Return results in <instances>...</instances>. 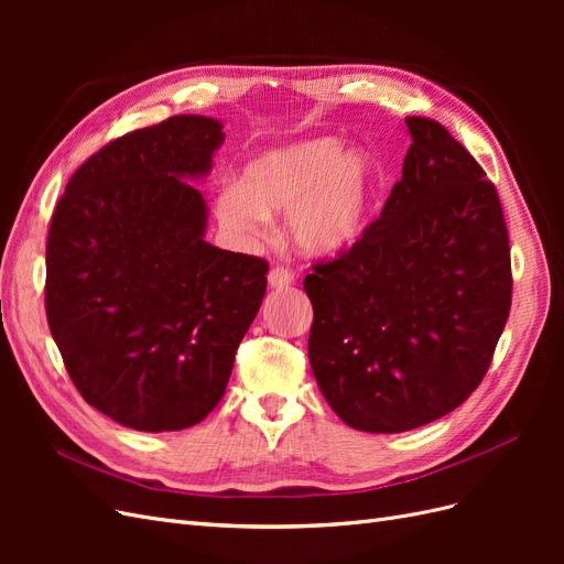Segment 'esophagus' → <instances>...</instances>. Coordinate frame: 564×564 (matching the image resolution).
Returning <instances> with one entry per match:
<instances>
[{
    "mask_svg": "<svg viewBox=\"0 0 564 564\" xmlns=\"http://www.w3.org/2000/svg\"><path fill=\"white\" fill-rule=\"evenodd\" d=\"M268 282L272 289H286L294 284V272L284 265H278L268 272Z\"/></svg>",
    "mask_w": 564,
    "mask_h": 564,
    "instance_id": "1",
    "label": "esophagus"
}]
</instances>
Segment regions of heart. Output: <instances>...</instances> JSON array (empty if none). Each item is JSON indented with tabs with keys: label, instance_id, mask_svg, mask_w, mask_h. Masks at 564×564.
Returning a JSON list of instances; mask_svg holds the SVG:
<instances>
[{
	"label": "heart",
	"instance_id": "obj_1",
	"mask_svg": "<svg viewBox=\"0 0 564 564\" xmlns=\"http://www.w3.org/2000/svg\"><path fill=\"white\" fill-rule=\"evenodd\" d=\"M377 187V164L365 150L317 135L256 155L240 185L220 191L216 209L240 235H256L268 216L286 212L284 228L296 251L332 259L360 240Z\"/></svg>",
	"mask_w": 564,
	"mask_h": 564
}]
</instances>
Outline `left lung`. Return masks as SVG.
Wrapping results in <instances>:
<instances>
[{"label": "left lung", "instance_id": "8db88e82", "mask_svg": "<svg viewBox=\"0 0 564 564\" xmlns=\"http://www.w3.org/2000/svg\"><path fill=\"white\" fill-rule=\"evenodd\" d=\"M404 122L412 145L381 216L303 280L315 381L365 433L412 431L464 404L513 294L497 187L435 119Z\"/></svg>", "mask_w": 564, "mask_h": 564}]
</instances>
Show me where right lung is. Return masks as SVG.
<instances>
[{"mask_svg":"<svg viewBox=\"0 0 564 564\" xmlns=\"http://www.w3.org/2000/svg\"><path fill=\"white\" fill-rule=\"evenodd\" d=\"M220 122L176 115L84 162L51 216L44 305L67 373L100 414L183 431L220 402L268 263L204 242Z\"/></svg>","mask_w":564,"mask_h":564,"instance_id":"right-lung-1","label":"right lung"}]
</instances>
